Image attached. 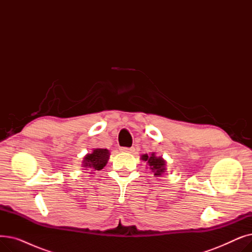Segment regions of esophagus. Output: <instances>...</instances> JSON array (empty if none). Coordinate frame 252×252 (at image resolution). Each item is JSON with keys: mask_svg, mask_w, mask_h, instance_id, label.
Instances as JSON below:
<instances>
[{"mask_svg": "<svg viewBox=\"0 0 252 252\" xmlns=\"http://www.w3.org/2000/svg\"><path fill=\"white\" fill-rule=\"evenodd\" d=\"M121 151L124 153H133L135 151V148L131 147V148H126V147H123L121 148Z\"/></svg>", "mask_w": 252, "mask_h": 252, "instance_id": "obj_1", "label": "esophagus"}]
</instances>
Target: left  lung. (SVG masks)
I'll return each instance as SVG.
<instances>
[{
    "mask_svg": "<svg viewBox=\"0 0 252 252\" xmlns=\"http://www.w3.org/2000/svg\"><path fill=\"white\" fill-rule=\"evenodd\" d=\"M141 159L146 161L147 165L152 173H154L155 177H160L166 171V161L162 156H157L155 152L150 154H143Z\"/></svg>",
    "mask_w": 252,
    "mask_h": 252,
    "instance_id": "8db88e82",
    "label": "left lung"
}]
</instances>
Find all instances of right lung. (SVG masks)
<instances>
[{"label":"right lung","instance_id":"right-lung-1","mask_svg":"<svg viewBox=\"0 0 252 252\" xmlns=\"http://www.w3.org/2000/svg\"><path fill=\"white\" fill-rule=\"evenodd\" d=\"M110 152L108 149L95 148L93 149L92 153H88L84 157L82 166L85 170H88V168H90V174H95L94 171L101 170L106 164H107Z\"/></svg>","mask_w":252,"mask_h":252}]
</instances>
